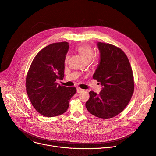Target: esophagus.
<instances>
[{
	"label": "esophagus",
	"instance_id": "34e87169",
	"mask_svg": "<svg viewBox=\"0 0 156 156\" xmlns=\"http://www.w3.org/2000/svg\"><path fill=\"white\" fill-rule=\"evenodd\" d=\"M83 89H81L80 88H76V91H77V93H80V92H81V91H83Z\"/></svg>",
	"mask_w": 156,
	"mask_h": 156
}]
</instances>
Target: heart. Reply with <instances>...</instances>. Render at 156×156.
<instances>
[{
    "label": "heart",
    "instance_id": "heart-1",
    "mask_svg": "<svg viewBox=\"0 0 156 156\" xmlns=\"http://www.w3.org/2000/svg\"><path fill=\"white\" fill-rule=\"evenodd\" d=\"M76 50L78 51L82 58L86 61H90L91 59L94 56V52L93 49L88 45H81L76 48ZM68 59V56L65 57V61H66Z\"/></svg>",
    "mask_w": 156,
    "mask_h": 156
}]
</instances>
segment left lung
I'll use <instances>...</instances> for the list:
<instances>
[{
	"label": "left lung",
	"instance_id": "1",
	"mask_svg": "<svg viewBox=\"0 0 156 156\" xmlns=\"http://www.w3.org/2000/svg\"><path fill=\"white\" fill-rule=\"evenodd\" d=\"M100 61L93 78L102 86L99 94L90 91L88 111L97 117L110 119L121 113L129 103L134 90L133 72L129 59L120 48L97 43Z\"/></svg>",
	"mask_w": 156,
	"mask_h": 156
}]
</instances>
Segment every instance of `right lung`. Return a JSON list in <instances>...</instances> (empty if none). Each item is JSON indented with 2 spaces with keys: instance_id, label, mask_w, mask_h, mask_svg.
<instances>
[{
  "instance_id": "1",
  "label": "right lung",
  "mask_w": 156,
  "mask_h": 156,
  "mask_svg": "<svg viewBox=\"0 0 156 156\" xmlns=\"http://www.w3.org/2000/svg\"><path fill=\"white\" fill-rule=\"evenodd\" d=\"M68 49L67 42L46 46L37 54L29 69L26 83L27 95L34 108L43 116L53 117L64 113L76 93L75 87L60 86L56 83L65 76Z\"/></svg>"
}]
</instances>
